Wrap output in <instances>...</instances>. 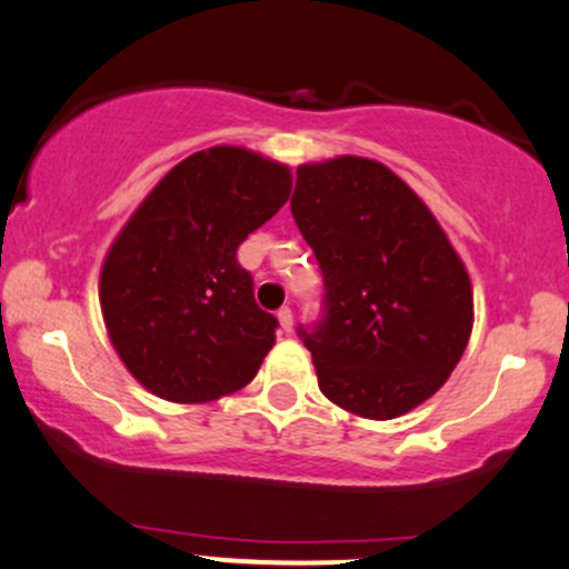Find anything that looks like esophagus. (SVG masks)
<instances>
[{
    "instance_id": "34e87169",
    "label": "esophagus",
    "mask_w": 569,
    "mask_h": 569,
    "mask_svg": "<svg viewBox=\"0 0 569 569\" xmlns=\"http://www.w3.org/2000/svg\"><path fill=\"white\" fill-rule=\"evenodd\" d=\"M278 323H280V331H283V333H291L293 331V312H291V307H280V310H278Z\"/></svg>"
}]
</instances>
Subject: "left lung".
<instances>
[{
	"label": "left lung",
	"mask_w": 569,
	"mask_h": 569,
	"mask_svg": "<svg viewBox=\"0 0 569 569\" xmlns=\"http://www.w3.org/2000/svg\"><path fill=\"white\" fill-rule=\"evenodd\" d=\"M291 214L323 272V318L299 328L328 400L397 419L440 389L475 323L469 272L432 211L385 163L297 169Z\"/></svg>",
	"instance_id": "left-lung-1"
}]
</instances>
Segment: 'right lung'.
I'll list each match as a JSON object with an SVG mask.
<instances>
[{"mask_svg": "<svg viewBox=\"0 0 569 569\" xmlns=\"http://www.w3.org/2000/svg\"><path fill=\"white\" fill-rule=\"evenodd\" d=\"M291 196L283 163L217 146L177 163L119 232L100 272L108 337L169 402H211L254 379L276 345L238 246Z\"/></svg>", "mask_w": 569, "mask_h": 569, "instance_id": "right-lung-1", "label": "right lung"}]
</instances>
